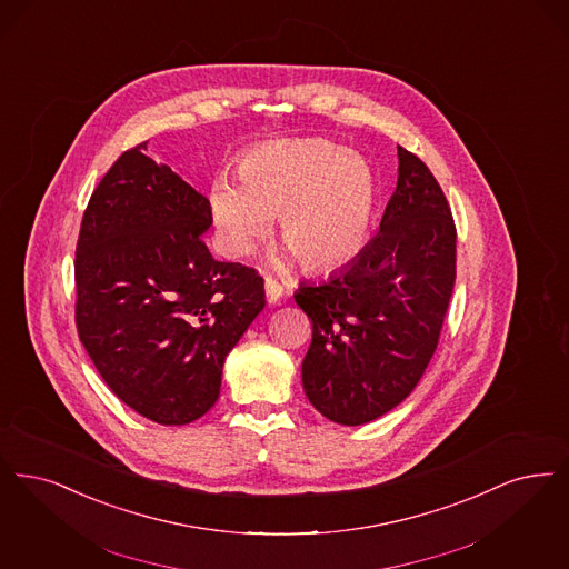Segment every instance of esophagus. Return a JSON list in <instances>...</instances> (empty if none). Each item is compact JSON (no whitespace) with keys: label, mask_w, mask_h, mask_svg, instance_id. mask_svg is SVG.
<instances>
[{"label":"esophagus","mask_w":569,"mask_h":569,"mask_svg":"<svg viewBox=\"0 0 569 569\" xmlns=\"http://www.w3.org/2000/svg\"><path fill=\"white\" fill-rule=\"evenodd\" d=\"M264 292L269 302H279V298L283 296V286L273 277H264Z\"/></svg>","instance_id":"34e87169"}]
</instances>
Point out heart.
<instances>
[{"label":"heart","instance_id":"1","mask_svg":"<svg viewBox=\"0 0 569 569\" xmlns=\"http://www.w3.org/2000/svg\"><path fill=\"white\" fill-rule=\"evenodd\" d=\"M237 176L239 182L216 178L209 190L228 256H246L269 230L271 216L307 271H332L362 250L379 192L365 157L321 139L279 143L250 152Z\"/></svg>","mask_w":569,"mask_h":569}]
</instances>
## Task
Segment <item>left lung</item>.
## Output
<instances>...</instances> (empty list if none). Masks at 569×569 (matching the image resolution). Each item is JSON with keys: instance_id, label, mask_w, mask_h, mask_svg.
Listing matches in <instances>:
<instances>
[{"instance_id": "8db88e82", "label": "left lung", "mask_w": 569, "mask_h": 569, "mask_svg": "<svg viewBox=\"0 0 569 569\" xmlns=\"http://www.w3.org/2000/svg\"><path fill=\"white\" fill-rule=\"evenodd\" d=\"M398 159L379 234L339 273L300 283L295 295L313 326L305 393L341 426L368 423L409 396L432 360L453 296L449 201L423 160L402 146Z\"/></svg>"}]
</instances>
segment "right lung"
Listing matches in <instances>:
<instances>
[{
  "mask_svg": "<svg viewBox=\"0 0 569 569\" xmlns=\"http://www.w3.org/2000/svg\"><path fill=\"white\" fill-rule=\"evenodd\" d=\"M143 150L122 152L84 209L76 328L127 407L183 426L216 405L228 351L264 309V279L213 260L209 201Z\"/></svg>",
  "mask_w": 569,
  "mask_h": 569,
  "instance_id": "right-lung-1",
  "label": "right lung"
}]
</instances>
